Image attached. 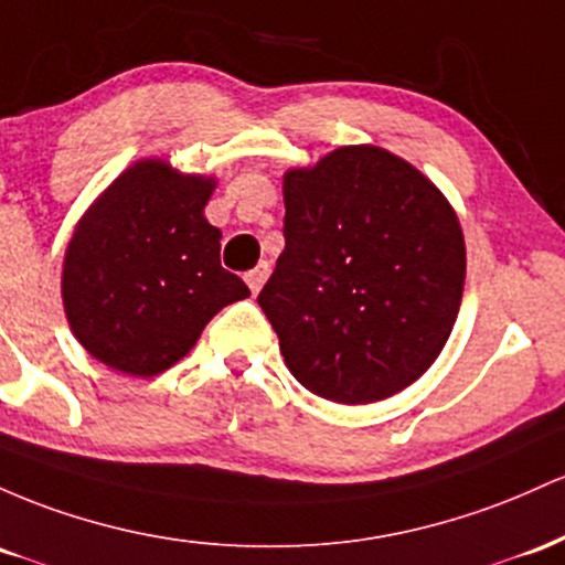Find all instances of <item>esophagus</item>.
<instances>
[{"mask_svg":"<svg viewBox=\"0 0 565 565\" xmlns=\"http://www.w3.org/2000/svg\"><path fill=\"white\" fill-rule=\"evenodd\" d=\"M266 277H269V264L262 262L256 266V269H250L248 275H245V282H248V288L253 290V294H258V290L264 288Z\"/></svg>","mask_w":565,"mask_h":565,"instance_id":"obj_1","label":"esophagus"}]
</instances>
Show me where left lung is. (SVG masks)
Masks as SVG:
<instances>
[{
	"instance_id": "8db88e82",
	"label": "left lung",
	"mask_w": 565,
	"mask_h": 565,
	"mask_svg": "<svg viewBox=\"0 0 565 565\" xmlns=\"http://www.w3.org/2000/svg\"><path fill=\"white\" fill-rule=\"evenodd\" d=\"M285 250L258 294L285 365L326 401L397 395L454 331L467 250L446 194L382 146L282 175Z\"/></svg>"
}]
</instances>
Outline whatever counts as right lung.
<instances>
[{
	"instance_id": "1",
	"label": "right lung",
	"mask_w": 565,
	"mask_h": 565,
	"mask_svg": "<svg viewBox=\"0 0 565 565\" xmlns=\"http://www.w3.org/2000/svg\"><path fill=\"white\" fill-rule=\"evenodd\" d=\"M213 175L138 160L74 226L61 296L77 341L128 376H157L186 358L248 285L221 266V230L205 218Z\"/></svg>"
}]
</instances>
